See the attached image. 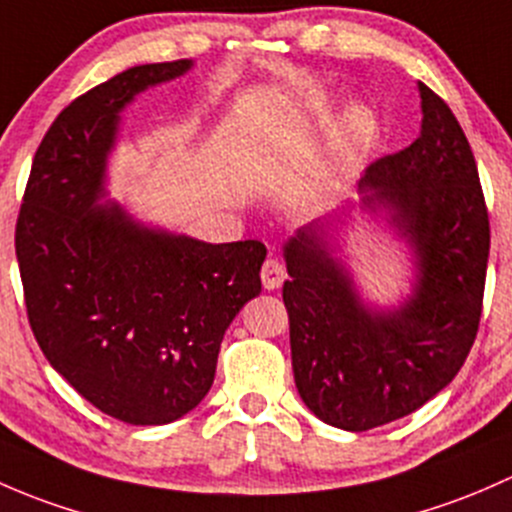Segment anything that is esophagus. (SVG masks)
Returning <instances> with one entry per match:
<instances>
[{
  "label": "esophagus",
  "instance_id": "34e87169",
  "mask_svg": "<svg viewBox=\"0 0 512 512\" xmlns=\"http://www.w3.org/2000/svg\"><path fill=\"white\" fill-rule=\"evenodd\" d=\"M261 281L266 291H276L286 281V268H283V263L276 261V258H268L261 268Z\"/></svg>",
  "mask_w": 512,
  "mask_h": 512
}]
</instances>
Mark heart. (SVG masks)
<instances>
[{
    "mask_svg": "<svg viewBox=\"0 0 512 512\" xmlns=\"http://www.w3.org/2000/svg\"><path fill=\"white\" fill-rule=\"evenodd\" d=\"M310 113H323V105L315 100ZM377 133V120H374L372 110L365 105H355L345 113V118L337 125L333 135V147H330L328 165H325V177L337 179L345 175L352 165L362 157V152L370 147V142Z\"/></svg>",
    "mask_w": 512,
    "mask_h": 512,
    "instance_id": "heart-1",
    "label": "heart"
}]
</instances>
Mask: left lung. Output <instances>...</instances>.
Instances as JSON below:
<instances>
[{
  "instance_id": "obj_1",
  "label": "left lung",
  "mask_w": 512,
  "mask_h": 512,
  "mask_svg": "<svg viewBox=\"0 0 512 512\" xmlns=\"http://www.w3.org/2000/svg\"><path fill=\"white\" fill-rule=\"evenodd\" d=\"M419 96V138L360 179L362 207L384 209L412 244V298L394 310L362 303L318 224L283 249L295 387L310 412L345 431L424 407L461 370L481 323L491 224L478 167L449 105L424 83Z\"/></svg>"
}]
</instances>
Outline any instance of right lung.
<instances>
[{"instance_id":"1","label":"right lung","mask_w":512,"mask_h":512,"mask_svg":"<svg viewBox=\"0 0 512 512\" xmlns=\"http://www.w3.org/2000/svg\"><path fill=\"white\" fill-rule=\"evenodd\" d=\"M189 68L133 66L68 103L36 150L14 234L46 360L93 407L135 426L170 424L207 397L226 328L261 293V241L204 244L98 204L120 110Z\"/></svg>"}]
</instances>
